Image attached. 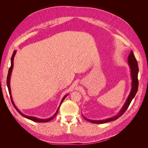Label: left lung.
I'll return each instance as SVG.
<instances>
[{
	"mask_svg": "<svg viewBox=\"0 0 148 148\" xmlns=\"http://www.w3.org/2000/svg\"><path fill=\"white\" fill-rule=\"evenodd\" d=\"M128 63L129 65L130 68V71H131V78H132V89L130 92L129 95L127 97V99L125 101L124 105L122 107V109L120 110L119 112L118 113L117 115H116L114 117H110L107 119L104 120H90V119H88L86 118H85L84 116L83 115V117L85 120H86L87 121L89 122H91L93 123H104L110 122V121H113L117 120L119 119L120 116H122L125 111L127 110L128 109V107L129 105L130 104V103L132 101V99L135 97L136 94L138 91V71H139V69H138V62L135 59V57L133 54V52L132 51L130 55L128 57Z\"/></svg>",
	"mask_w": 148,
	"mask_h": 148,
	"instance_id": "8db88e82",
	"label": "left lung"
}]
</instances>
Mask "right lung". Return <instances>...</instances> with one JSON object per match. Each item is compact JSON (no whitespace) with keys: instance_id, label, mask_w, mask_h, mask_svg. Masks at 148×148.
<instances>
[{"instance_id":"right-lung-1","label":"right lung","mask_w":148,"mask_h":148,"mask_svg":"<svg viewBox=\"0 0 148 148\" xmlns=\"http://www.w3.org/2000/svg\"><path fill=\"white\" fill-rule=\"evenodd\" d=\"M16 51H14V52H13V54H12V58H11V66L10 67L9 69V70H8V75H7V87H8V92H9V95L10 96V99H11V101H12V102L13 104V106H14V107L15 108V109L18 111V112L20 115H21L23 117L28 119L29 120H31L32 121H34V122H49V121H51V120H52L53 118H54L57 112H58V110H59V108H60V105L62 104V102L64 101V100L65 99V97L68 96V95H66L63 98H62V99L61 101V102L59 106V107H58V109L56 111V112L53 114L51 117L50 118H48V119H39V118H37V117H32V116H28V115H26L23 114H22L21 112L17 109V107H16V106L14 104V102H13V99H12V93H11V89H10V77H11V75H12V69L13 68V59H14V57L15 56V53H16Z\"/></svg>"}]
</instances>
